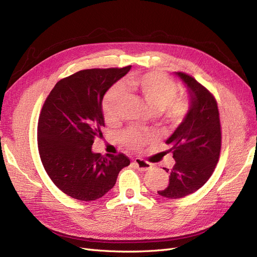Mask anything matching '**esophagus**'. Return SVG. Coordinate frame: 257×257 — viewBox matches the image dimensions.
Segmentation results:
<instances>
[{
    "mask_svg": "<svg viewBox=\"0 0 257 257\" xmlns=\"http://www.w3.org/2000/svg\"><path fill=\"white\" fill-rule=\"evenodd\" d=\"M134 164L139 170H141V172H147V170H149L152 167L149 162H147L143 159H138V158L134 160Z\"/></svg>",
    "mask_w": 257,
    "mask_h": 257,
    "instance_id": "34e87169",
    "label": "esophagus"
}]
</instances>
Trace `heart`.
I'll use <instances>...</instances> for the list:
<instances>
[{
    "label": "heart",
    "mask_w": 257,
    "mask_h": 257,
    "mask_svg": "<svg viewBox=\"0 0 257 257\" xmlns=\"http://www.w3.org/2000/svg\"><path fill=\"white\" fill-rule=\"evenodd\" d=\"M128 85L136 91L152 113L160 114L164 111L166 118L172 122H180L189 111V102L178 97V84L162 72H149L135 77ZM124 95L121 84H115L105 94L102 109L107 123L118 120L119 107ZM122 143L128 148L139 149L147 142V136L136 130H128L121 136Z\"/></svg>",
    "instance_id": "1"
}]
</instances>
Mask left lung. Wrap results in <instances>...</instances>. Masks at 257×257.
I'll use <instances>...</instances> for the list:
<instances>
[{
    "instance_id": "8db88e82",
    "label": "left lung",
    "mask_w": 257,
    "mask_h": 257,
    "mask_svg": "<svg viewBox=\"0 0 257 257\" xmlns=\"http://www.w3.org/2000/svg\"><path fill=\"white\" fill-rule=\"evenodd\" d=\"M189 93V111L168 137L167 152L176 163L167 169V188L158 191L166 198H182L200 189L211 177L221 151V124L214 97L193 77L178 72Z\"/></svg>"
}]
</instances>
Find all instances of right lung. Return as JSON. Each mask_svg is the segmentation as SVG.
Masks as SVG:
<instances>
[{
    "label": "right lung",
    "mask_w": 257,
    "mask_h": 257,
    "mask_svg": "<svg viewBox=\"0 0 257 257\" xmlns=\"http://www.w3.org/2000/svg\"><path fill=\"white\" fill-rule=\"evenodd\" d=\"M131 67L79 71L57 82L45 100L38 119V151L52 182L72 198L103 197L120 170L130 165L124 154L103 157L92 151V145L105 126V93Z\"/></svg>",
    "instance_id": "add662e5"
}]
</instances>
